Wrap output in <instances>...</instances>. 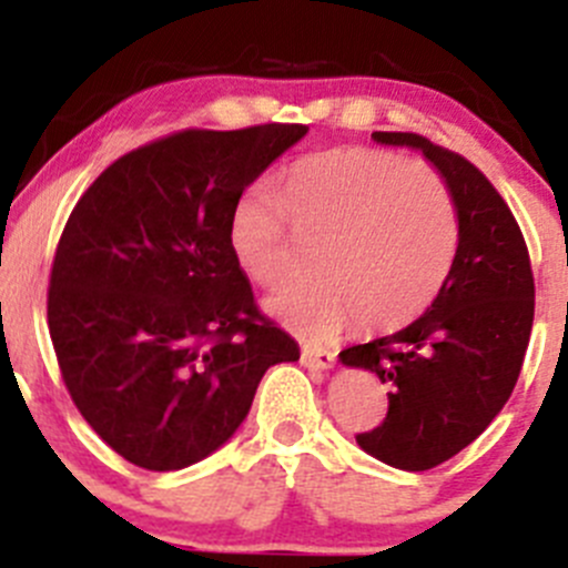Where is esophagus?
<instances>
[{
	"mask_svg": "<svg viewBox=\"0 0 568 568\" xmlns=\"http://www.w3.org/2000/svg\"><path fill=\"white\" fill-rule=\"evenodd\" d=\"M302 363H305L307 368H332V365H335V352L318 346V343H305V346H302Z\"/></svg>",
	"mask_w": 568,
	"mask_h": 568,
	"instance_id": "34e87169",
	"label": "esophagus"
}]
</instances>
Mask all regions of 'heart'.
<instances>
[{
	"label": "heart",
	"instance_id": "1",
	"mask_svg": "<svg viewBox=\"0 0 568 568\" xmlns=\"http://www.w3.org/2000/svg\"><path fill=\"white\" fill-rule=\"evenodd\" d=\"M290 222H284V216ZM318 239L316 272L288 280L268 311L300 332L326 335L357 316L390 332L428 311L459 242L454 200L423 164L382 148H341L305 159L280 183L244 189L227 220L233 261L272 288L288 272L294 236Z\"/></svg>",
	"mask_w": 568,
	"mask_h": 568
}]
</instances>
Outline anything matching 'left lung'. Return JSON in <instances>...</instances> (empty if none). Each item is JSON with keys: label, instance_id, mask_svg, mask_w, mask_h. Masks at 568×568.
Returning a JSON list of instances; mask_svg holds the SVG:
<instances>
[{"label": "left lung", "instance_id": "1", "mask_svg": "<svg viewBox=\"0 0 568 568\" xmlns=\"http://www.w3.org/2000/svg\"><path fill=\"white\" fill-rule=\"evenodd\" d=\"M382 145L420 151L448 183L459 247L437 300L395 335L343 348V365L390 385L387 417L357 434L365 454L398 469H432L467 448L511 398L532 329L528 244L489 178L412 131H374Z\"/></svg>", "mask_w": 568, "mask_h": 568}]
</instances>
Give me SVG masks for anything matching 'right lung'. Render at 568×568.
Instances as JSON below:
<instances>
[{
    "label": "right lung",
    "instance_id": "right-lung-1",
    "mask_svg": "<svg viewBox=\"0 0 568 568\" xmlns=\"http://www.w3.org/2000/svg\"><path fill=\"white\" fill-rule=\"evenodd\" d=\"M305 134L175 131L109 164L73 205L51 263L49 335L77 409L125 462L168 473L205 459L242 426L263 374L300 359L257 311L227 220Z\"/></svg>",
    "mask_w": 568,
    "mask_h": 568
}]
</instances>
